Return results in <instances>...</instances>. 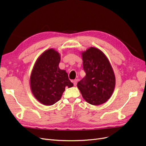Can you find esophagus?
Listing matches in <instances>:
<instances>
[{
  "label": "esophagus",
  "instance_id": "esophagus-1",
  "mask_svg": "<svg viewBox=\"0 0 146 146\" xmlns=\"http://www.w3.org/2000/svg\"><path fill=\"white\" fill-rule=\"evenodd\" d=\"M73 84H74V86H76V85H77V82H78V80H77V79H76V80H74L73 81Z\"/></svg>",
  "mask_w": 146,
  "mask_h": 146
}]
</instances>
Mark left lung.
I'll use <instances>...</instances> for the list:
<instances>
[{
    "label": "left lung",
    "mask_w": 146,
    "mask_h": 146,
    "mask_svg": "<svg viewBox=\"0 0 146 146\" xmlns=\"http://www.w3.org/2000/svg\"><path fill=\"white\" fill-rule=\"evenodd\" d=\"M82 55L86 76L78 83V88L89 104H104L112 95L115 85L112 68L108 58L99 49L90 47Z\"/></svg>",
    "instance_id": "1"
}]
</instances>
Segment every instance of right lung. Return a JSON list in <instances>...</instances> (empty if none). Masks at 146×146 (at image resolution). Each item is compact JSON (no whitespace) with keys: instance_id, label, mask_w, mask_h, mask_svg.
Returning <instances> with one entry per match:
<instances>
[{"instance_id":"obj_1","label":"right lung","mask_w":146,"mask_h":146,"mask_svg":"<svg viewBox=\"0 0 146 146\" xmlns=\"http://www.w3.org/2000/svg\"><path fill=\"white\" fill-rule=\"evenodd\" d=\"M59 54L49 49L43 52L36 61L30 78L31 88L37 100L45 105H52L58 102L66 86L73 84L65 70H60Z\"/></svg>"}]
</instances>
